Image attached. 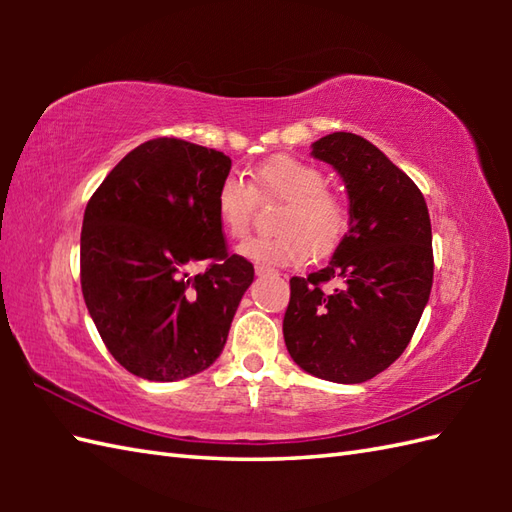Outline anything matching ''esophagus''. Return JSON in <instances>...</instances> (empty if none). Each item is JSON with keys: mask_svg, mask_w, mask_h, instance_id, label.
Wrapping results in <instances>:
<instances>
[{"mask_svg": "<svg viewBox=\"0 0 512 512\" xmlns=\"http://www.w3.org/2000/svg\"><path fill=\"white\" fill-rule=\"evenodd\" d=\"M255 273H257V275H266V273H270V268H268V266H257Z\"/></svg>", "mask_w": 512, "mask_h": 512, "instance_id": "obj_1", "label": "esophagus"}]
</instances>
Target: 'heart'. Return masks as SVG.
I'll return each mask as SVG.
<instances>
[{"instance_id": "1", "label": "heart", "mask_w": 512, "mask_h": 512, "mask_svg": "<svg viewBox=\"0 0 512 512\" xmlns=\"http://www.w3.org/2000/svg\"><path fill=\"white\" fill-rule=\"evenodd\" d=\"M255 195L281 200L275 237H248L237 253L259 266H295L308 257H323L339 246L350 226L347 202L325 189L323 171L308 162L279 156L253 171V187L226 176L217 189V217L231 237H242L255 213Z\"/></svg>"}]
</instances>
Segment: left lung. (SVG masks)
I'll list each match as a JSON object with an SVG mask.
<instances>
[{
  "instance_id": "1",
  "label": "left lung",
  "mask_w": 512,
  "mask_h": 512,
  "mask_svg": "<svg viewBox=\"0 0 512 512\" xmlns=\"http://www.w3.org/2000/svg\"><path fill=\"white\" fill-rule=\"evenodd\" d=\"M312 156L339 173L350 228L330 264L290 279L284 341L303 372L356 385L405 352L433 284L431 220L420 189L363 136L334 132ZM342 281L332 293L320 284Z\"/></svg>"
}]
</instances>
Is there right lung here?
Segmentation results:
<instances>
[{
	"instance_id": "right-lung-1",
	"label": "right lung",
	"mask_w": 512,
	"mask_h": 512,
	"mask_svg": "<svg viewBox=\"0 0 512 512\" xmlns=\"http://www.w3.org/2000/svg\"><path fill=\"white\" fill-rule=\"evenodd\" d=\"M231 158L178 138L138 145L107 173L83 215L81 290L107 350L156 383L222 354L255 268L228 255L217 189ZM207 262L191 278L188 266Z\"/></svg>"
}]
</instances>
